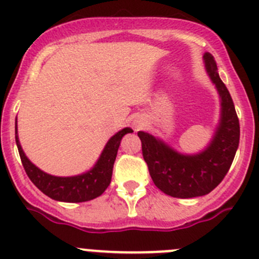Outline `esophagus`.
<instances>
[{
	"label": "esophagus",
	"instance_id": "34e87169",
	"mask_svg": "<svg viewBox=\"0 0 259 259\" xmlns=\"http://www.w3.org/2000/svg\"><path fill=\"white\" fill-rule=\"evenodd\" d=\"M135 127H137V129H141L142 124H137V125H135Z\"/></svg>",
	"mask_w": 259,
	"mask_h": 259
}]
</instances>
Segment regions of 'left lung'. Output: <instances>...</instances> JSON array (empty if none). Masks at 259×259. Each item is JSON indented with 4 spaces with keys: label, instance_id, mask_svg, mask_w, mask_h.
Wrapping results in <instances>:
<instances>
[{
    "label": "left lung",
    "instance_id": "1",
    "mask_svg": "<svg viewBox=\"0 0 259 259\" xmlns=\"http://www.w3.org/2000/svg\"><path fill=\"white\" fill-rule=\"evenodd\" d=\"M203 59L221 97V120L209 146L200 153L188 156L148 133L138 132L154 185L174 198L202 197L212 192L228 174L239 146L240 126L233 98L220 79L213 56L206 53Z\"/></svg>",
    "mask_w": 259,
    "mask_h": 259
}]
</instances>
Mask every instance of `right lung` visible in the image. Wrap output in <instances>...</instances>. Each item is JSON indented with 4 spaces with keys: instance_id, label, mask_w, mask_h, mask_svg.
<instances>
[{
    "instance_id": "1",
    "label": "right lung",
    "mask_w": 259,
    "mask_h": 259,
    "mask_svg": "<svg viewBox=\"0 0 259 259\" xmlns=\"http://www.w3.org/2000/svg\"><path fill=\"white\" fill-rule=\"evenodd\" d=\"M127 133H133V130L130 127H125L111 138L106 144L100 159L88 172L78 176H70V178H59V176H52L50 174L43 172L29 161L19 143L18 127H16L15 121L16 146H18L24 170L31 183L52 199L70 203L87 202V200L94 199L107 189L111 183V178H112L113 163L117 156L120 142Z\"/></svg>"
}]
</instances>
